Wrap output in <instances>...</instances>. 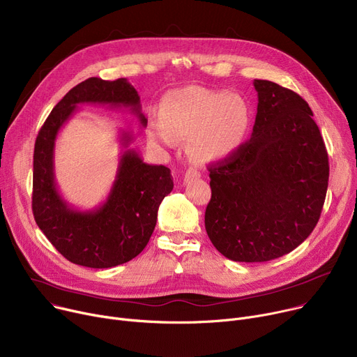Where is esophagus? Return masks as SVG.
Here are the masks:
<instances>
[{
  "mask_svg": "<svg viewBox=\"0 0 357 357\" xmlns=\"http://www.w3.org/2000/svg\"><path fill=\"white\" fill-rule=\"evenodd\" d=\"M201 178V171L198 168H188L185 175H183V183L189 182V181H193V179H198Z\"/></svg>",
  "mask_w": 357,
  "mask_h": 357,
  "instance_id": "esophagus-1",
  "label": "esophagus"
}]
</instances>
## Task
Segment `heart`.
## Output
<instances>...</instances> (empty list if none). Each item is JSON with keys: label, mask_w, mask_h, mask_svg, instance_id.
Instances as JSON below:
<instances>
[{"label": "heart", "mask_w": 357, "mask_h": 357, "mask_svg": "<svg viewBox=\"0 0 357 357\" xmlns=\"http://www.w3.org/2000/svg\"><path fill=\"white\" fill-rule=\"evenodd\" d=\"M250 121L252 111L242 95L188 86L164 96L160 116L151 119L149 129L151 135L167 146L189 139L193 158L218 162L242 146Z\"/></svg>", "instance_id": "1"}]
</instances>
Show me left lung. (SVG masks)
Listing matches in <instances>:
<instances>
[{
    "mask_svg": "<svg viewBox=\"0 0 357 357\" xmlns=\"http://www.w3.org/2000/svg\"><path fill=\"white\" fill-rule=\"evenodd\" d=\"M252 137L209 168L205 228L235 262H268L296 249L325 204L329 158L307 102L272 81L255 79Z\"/></svg>",
    "mask_w": 357,
    "mask_h": 357,
    "instance_id": "left-lung-1",
    "label": "left lung"
}]
</instances>
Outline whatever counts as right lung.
<instances>
[{"instance_id":"right-lung-1","label":"right lung","mask_w":357,"mask_h":357,"mask_svg":"<svg viewBox=\"0 0 357 357\" xmlns=\"http://www.w3.org/2000/svg\"><path fill=\"white\" fill-rule=\"evenodd\" d=\"M78 104H101L129 108L142 126L137 89L125 78L104 81L88 78L74 86L54 107L40 129L34 148L32 212L47 239L70 262L104 269L122 265L138 256L155 229L158 208L174 189L171 169L148 165L134 149L121 155L114 185L107 201L93 211H78L63 201L54 175V146L59 129L77 111ZM132 135L122 132L128 148Z\"/></svg>"}]
</instances>
